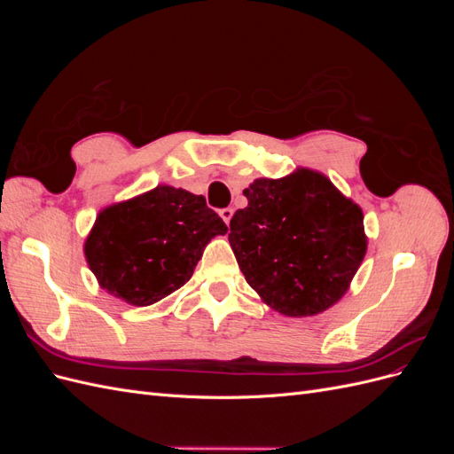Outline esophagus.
Wrapping results in <instances>:
<instances>
[{"label":"esophagus","mask_w":454,"mask_h":454,"mask_svg":"<svg viewBox=\"0 0 454 454\" xmlns=\"http://www.w3.org/2000/svg\"><path fill=\"white\" fill-rule=\"evenodd\" d=\"M232 212H235L232 208H223V210H219V215H222V219H223V222H225L227 225H229V222H231Z\"/></svg>","instance_id":"1"}]
</instances>
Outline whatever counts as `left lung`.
<instances>
[{
  "label": "left lung",
  "instance_id": "1",
  "mask_svg": "<svg viewBox=\"0 0 454 454\" xmlns=\"http://www.w3.org/2000/svg\"><path fill=\"white\" fill-rule=\"evenodd\" d=\"M244 197L248 206L232 215L229 244L246 282L284 316L333 307L367 250L360 206L309 168L259 177Z\"/></svg>",
  "mask_w": 454,
  "mask_h": 454
}]
</instances>
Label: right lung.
Segmentation results:
<instances>
[{
    "mask_svg": "<svg viewBox=\"0 0 454 454\" xmlns=\"http://www.w3.org/2000/svg\"><path fill=\"white\" fill-rule=\"evenodd\" d=\"M225 232L223 219L202 195L157 185L96 215L85 257L107 294L147 307L180 290L206 244Z\"/></svg>",
    "mask_w": 454,
    "mask_h": 454,
    "instance_id": "add662e5",
    "label": "right lung"
}]
</instances>
